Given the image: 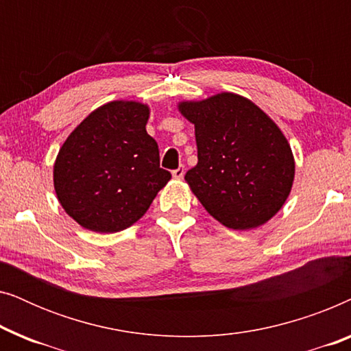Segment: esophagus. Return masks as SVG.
Segmentation results:
<instances>
[{"label": "esophagus", "mask_w": 351, "mask_h": 351, "mask_svg": "<svg viewBox=\"0 0 351 351\" xmlns=\"http://www.w3.org/2000/svg\"><path fill=\"white\" fill-rule=\"evenodd\" d=\"M184 172H185L184 166H179L176 171H172V177H174V179H177V180H180L182 177H184Z\"/></svg>", "instance_id": "1"}]
</instances>
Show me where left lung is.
Instances as JSON below:
<instances>
[{"instance_id": "left-lung-1", "label": "left lung", "mask_w": 351, "mask_h": 351, "mask_svg": "<svg viewBox=\"0 0 351 351\" xmlns=\"http://www.w3.org/2000/svg\"><path fill=\"white\" fill-rule=\"evenodd\" d=\"M195 124L198 165L185 182L213 217L233 230L267 223L285 206L295 176L291 145L252 100L219 93L177 104Z\"/></svg>"}]
</instances>
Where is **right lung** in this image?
<instances>
[{
    "mask_svg": "<svg viewBox=\"0 0 351 351\" xmlns=\"http://www.w3.org/2000/svg\"><path fill=\"white\" fill-rule=\"evenodd\" d=\"M150 107L112 100L90 112L62 143L54 190L66 214L95 233H117L143 217L171 180L147 134Z\"/></svg>",
    "mask_w": 351,
    "mask_h": 351,
    "instance_id": "right-lung-1",
    "label": "right lung"
}]
</instances>
